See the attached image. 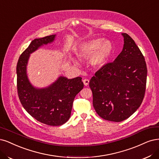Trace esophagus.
I'll list each match as a JSON object with an SVG mask.
<instances>
[{
  "label": "esophagus",
  "mask_w": 159,
  "mask_h": 159,
  "mask_svg": "<svg viewBox=\"0 0 159 159\" xmlns=\"http://www.w3.org/2000/svg\"><path fill=\"white\" fill-rule=\"evenodd\" d=\"M83 82H84V85L87 86V85H88V84H89V80L88 79H84V80H83Z\"/></svg>",
  "instance_id": "obj_1"
}]
</instances>
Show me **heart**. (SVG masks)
<instances>
[{"label":"heart","mask_w":159,"mask_h":159,"mask_svg":"<svg viewBox=\"0 0 159 159\" xmlns=\"http://www.w3.org/2000/svg\"><path fill=\"white\" fill-rule=\"evenodd\" d=\"M112 51V43L102 38H96L81 44L78 56L82 58H89L93 55L91 62L94 66H101L111 56Z\"/></svg>","instance_id":"b5f03b06"}]
</instances>
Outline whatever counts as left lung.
<instances>
[{
	"label": "left lung",
	"mask_w": 159,
	"mask_h": 159,
	"mask_svg": "<svg viewBox=\"0 0 159 159\" xmlns=\"http://www.w3.org/2000/svg\"><path fill=\"white\" fill-rule=\"evenodd\" d=\"M122 35V51L114 62L98 70L89 81L96 112L104 120L116 122L127 119L140 107L147 83L143 54L128 34Z\"/></svg>",
	"instance_id": "left-lung-1"
}]
</instances>
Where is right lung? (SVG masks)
<instances>
[{
  "label": "right lung",
  "instance_id": "add662e5",
  "mask_svg": "<svg viewBox=\"0 0 159 159\" xmlns=\"http://www.w3.org/2000/svg\"><path fill=\"white\" fill-rule=\"evenodd\" d=\"M55 35L33 40L21 54L16 66L17 91L20 102L31 116L43 124L61 125L69 120L74 98L83 89L81 78L60 77L45 89H35L28 81L26 66L30 54L43 45L54 41Z\"/></svg>",
  "mask_w": 159,
  "mask_h": 159
}]
</instances>
